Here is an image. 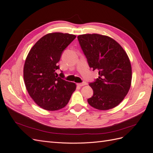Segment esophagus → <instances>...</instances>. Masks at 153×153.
Wrapping results in <instances>:
<instances>
[{"label":"esophagus","instance_id":"34e87169","mask_svg":"<svg viewBox=\"0 0 153 153\" xmlns=\"http://www.w3.org/2000/svg\"><path fill=\"white\" fill-rule=\"evenodd\" d=\"M87 83L86 82H81V83H77V85L78 86H85V85H86Z\"/></svg>","mask_w":153,"mask_h":153}]
</instances>
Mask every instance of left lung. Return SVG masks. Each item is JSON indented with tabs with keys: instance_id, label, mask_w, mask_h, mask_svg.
I'll return each instance as SVG.
<instances>
[{
	"instance_id": "1",
	"label": "left lung",
	"mask_w": 153,
	"mask_h": 153,
	"mask_svg": "<svg viewBox=\"0 0 153 153\" xmlns=\"http://www.w3.org/2000/svg\"><path fill=\"white\" fill-rule=\"evenodd\" d=\"M77 38L89 67L99 71L97 79L89 84L94 94L87 100L88 104L99 110L116 107L128 94L131 84V65L127 53L108 36L85 34Z\"/></svg>"
}]
</instances>
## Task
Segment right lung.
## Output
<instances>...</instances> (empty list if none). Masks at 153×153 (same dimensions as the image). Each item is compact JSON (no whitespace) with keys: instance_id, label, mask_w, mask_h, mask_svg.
Masks as SVG:
<instances>
[{"instance_id":"right-lung-1","label":"right lung","mask_w":153,"mask_h":153,"mask_svg":"<svg viewBox=\"0 0 153 153\" xmlns=\"http://www.w3.org/2000/svg\"><path fill=\"white\" fill-rule=\"evenodd\" d=\"M76 36L52 33L43 36L30 49L24 67V79L30 97L48 111L60 110L68 104L76 90L74 82L58 77V63L62 52Z\"/></svg>"}]
</instances>
